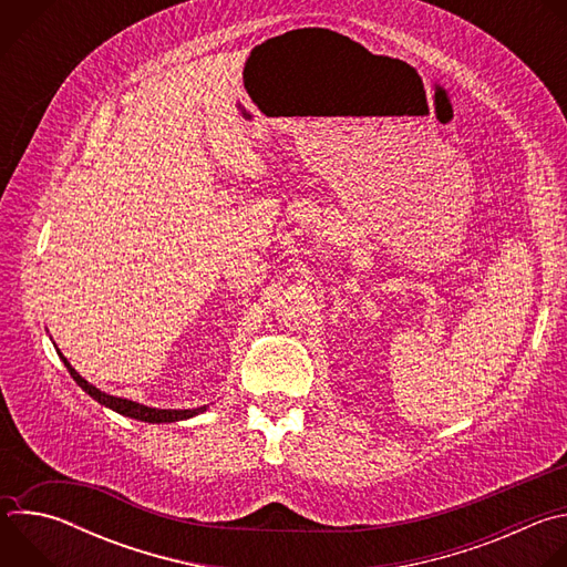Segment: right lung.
<instances>
[{"label":"right lung","mask_w":567,"mask_h":567,"mask_svg":"<svg viewBox=\"0 0 567 567\" xmlns=\"http://www.w3.org/2000/svg\"><path fill=\"white\" fill-rule=\"evenodd\" d=\"M60 354V352H58ZM62 363L66 365L69 374L73 377V381L83 388L90 396H94L99 403H103V406L116 411L118 415H125V417H132V420H138V422H150V424H166V422H182V420H190L199 413L206 411V406H199V409H186V411H173V409H150V406H143V403H136V401H130V399H123V396H114V394H107L103 390H99L96 385H92L87 379L80 377L71 363L60 354Z\"/></svg>","instance_id":"1"}]
</instances>
